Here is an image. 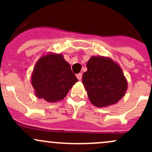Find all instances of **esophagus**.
I'll list each match as a JSON object with an SVG mask.
<instances>
[{
	"label": "esophagus",
	"instance_id": "34e87169",
	"mask_svg": "<svg viewBox=\"0 0 152 152\" xmlns=\"http://www.w3.org/2000/svg\"><path fill=\"white\" fill-rule=\"evenodd\" d=\"M76 77H77V79H79V80H81V79H82V73H78V74L76 75Z\"/></svg>",
	"mask_w": 152,
	"mask_h": 152
}]
</instances>
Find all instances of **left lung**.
<instances>
[{
	"label": "left lung",
	"instance_id": "1",
	"mask_svg": "<svg viewBox=\"0 0 152 152\" xmlns=\"http://www.w3.org/2000/svg\"><path fill=\"white\" fill-rule=\"evenodd\" d=\"M87 67L82 83L93 104L107 107L121 99L127 89V82L118 65L110 58L92 56Z\"/></svg>",
	"mask_w": 152,
	"mask_h": 152
}]
</instances>
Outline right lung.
<instances>
[{
	"mask_svg": "<svg viewBox=\"0 0 152 152\" xmlns=\"http://www.w3.org/2000/svg\"><path fill=\"white\" fill-rule=\"evenodd\" d=\"M78 82L70 65L61 54H48L38 60L33 70L31 85L35 94L48 102L62 100Z\"/></svg>",
	"mask_w": 152,
	"mask_h": 152,
	"instance_id": "right-lung-1",
	"label": "right lung"
}]
</instances>
